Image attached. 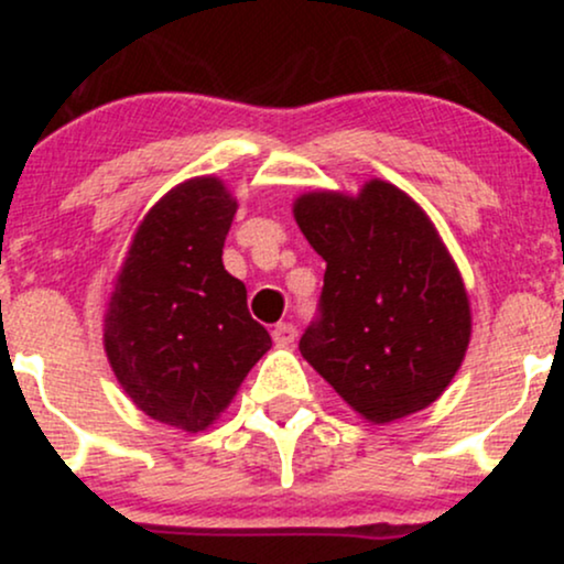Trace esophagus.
Wrapping results in <instances>:
<instances>
[{"label": "esophagus", "instance_id": "obj_1", "mask_svg": "<svg viewBox=\"0 0 564 564\" xmlns=\"http://www.w3.org/2000/svg\"><path fill=\"white\" fill-rule=\"evenodd\" d=\"M296 339V328L291 323H278L273 328V341L278 347H289Z\"/></svg>", "mask_w": 564, "mask_h": 564}]
</instances>
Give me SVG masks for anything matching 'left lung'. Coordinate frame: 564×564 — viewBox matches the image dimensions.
I'll return each mask as SVG.
<instances>
[{
	"label": "left lung",
	"mask_w": 564,
	"mask_h": 564,
	"mask_svg": "<svg viewBox=\"0 0 564 564\" xmlns=\"http://www.w3.org/2000/svg\"><path fill=\"white\" fill-rule=\"evenodd\" d=\"M294 219L326 260L321 315L302 334V358L373 424L435 403L467 355L471 310L422 206L371 180L358 196L304 193Z\"/></svg>",
	"instance_id": "left-lung-1"
}]
</instances>
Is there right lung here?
Segmentation results:
<instances>
[{"mask_svg":"<svg viewBox=\"0 0 564 564\" xmlns=\"http://www.w3.org/2000/svg\"><path fill=\"white\" fill-rule=\"evenodd\" d=\"M236 198L193 177L151 206L108 300L102 345L127 398L161 424L200 432L236 398L270 334L223 264Z\"/></svg>","mask_w":564,"mask_h":564,"instance_id":"right-lung-1","label":"right lung"}]
</instances>
